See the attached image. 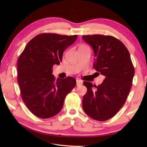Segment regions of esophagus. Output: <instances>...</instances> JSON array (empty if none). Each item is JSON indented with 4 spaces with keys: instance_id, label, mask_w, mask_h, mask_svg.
<instances>
[{
    "instance_id": "34e87169",
    "label": "esophagus",
    "mask_w": 147,
    "mask_h": 147,
    "mask_svg": "<svg viewBox=\"0 0 147 147\" xmlns=\"http://www.w3.org/2000/svg\"><path fill=\"white\" fill-rule=\"evenodd\" d=\"M82 84H83V82H82V81L79 80H76V86H78L82 85Z\"/></svg>"
}]
</instances>
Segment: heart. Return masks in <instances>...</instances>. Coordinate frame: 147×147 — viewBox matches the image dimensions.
<instances>
[{"mask_svg":"<svg viewBox=\"0 0 147 147\" xmlns=\"http://www.w3.org/2000/svg\"><path fill=\"white\" fill-rule=\"evenodd\" d=\"M85 45H81V46H80V47H84Z\"/></svg>","mask_w":147,"mask_h":147,"instance_id":"heart-1","label":"heart"}]
</instances>
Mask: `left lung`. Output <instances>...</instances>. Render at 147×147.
Instances as JSON below:
<instances>
[{
    "label": "left lung",
    "instance_id": "left-lung-1",
    "mask_svg": "<svg viewBox=\"0 0 147 147\" xmlns=\"http://www.w3.org/2000/svg\"><path fill=\"white\" fill-rule=\"evenodd\" d=\"M93 48L95 61L93 66L104 76L101 85L84 82L87 92L83 98L85 113L96 121H104L114 117L120 110L132 86L135 68L129 52L119 40L109 35H83Z\"/></svg>",
    "mask_w": 147,
    "mask_h": 147
}]
</instances>
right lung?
Returning a JSON list of instances; mask_svg holds the SVG:
<instances>
[{"label": "right lung", "instance_id": "1", "mask_svg": "<svg viewBox=\"0 0 147 147\" xmlns=\"http://www.w3.org/2000/svg\"><path fill=\"white\" fill-rule=\"evenodd\" d=\"M78 35L42 33L27 43L18 61V82L21 98L36 117L47 119L61 111L65 97L76 85L69 76L55 80L52 67L60 64L62 54Z\"/></svg>", "mask_w": 147, "mask_h": 147}]
</instances>
